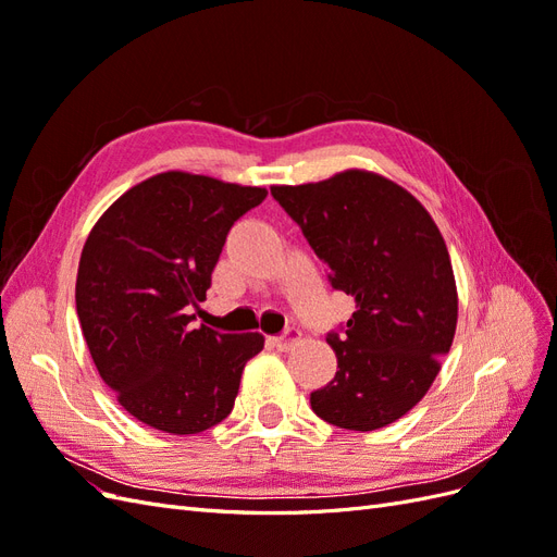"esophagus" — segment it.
Returning <instances> with one entry per match:
<instances>
[{"label": "esophagus", "mask_w": 557, "mask_h": 557, "mask_svg": "<svg viewBox=\"0 0 557 557\" xmlns=\"http://www.w3.org/2000/svg\"><path fill=\"white\" fill-rule=\"evenodd\" d=\"M269 342H272V346L278 348V350H293L301 342V332L299 330H288L283 336H274V339H269Z\"/></svg>", "instance_id": "34e87169"}]
</instances>
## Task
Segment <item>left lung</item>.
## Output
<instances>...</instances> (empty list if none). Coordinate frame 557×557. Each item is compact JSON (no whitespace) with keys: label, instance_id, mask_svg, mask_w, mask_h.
<instances>
[{"label":"left lung","instance_id":"left-lung-1","mask_svg":"<svg viewBox=\"0 0 557 557\" xmlns=\"http://www.w3.org/2000/svg\"><path fill=\"white\" fill-rule=\"evenodd\" d=\"M278 205L356 299L346 334H330L334 379L311 393L325 423L372 432L425 397L458 325V288L440 227L395 181L346 170L305 185H272Z\"/></svg>","mask_w":557,"mask_h":557}]
</instances>
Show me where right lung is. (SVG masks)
<instances>
[{
  "label": "right lung",
  "instance_id": "1",
  "mask_svg": "<svg viewBox=\"0 0 557 557\" xmlns=\"http://www.w3.org/2000/svg\"><path fill=\"white\" fill-rule=\"evenodd\" d=\"M267 197L256 185L162 172L99 215L81 252L76 313L99 376L144 425L199 434L225 420L260 332L193 330L227 232Z\"/></svg>",
  "mask_w": 557,
  "mask_h": 557
}]
</instances>
